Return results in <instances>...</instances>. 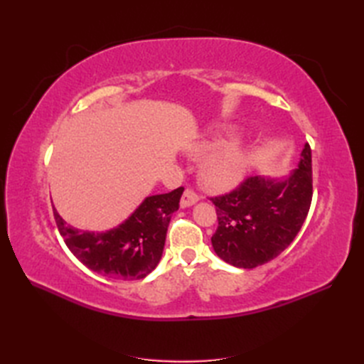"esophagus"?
I'll list each match as a JSON object with an SVG mask.
<instances>
[{
  "instance_id": "34e87169",
  "label": "esophagus",
  "mask_w": 364,
  "mask_h": 364,
  "mask_svg": "<svg viewBox=\"0 0 364 364\" xmlns=\"http://www.w3.org/2000/svg\"><path fill=\"white\" fill-rule=\"evenodd\" d=\"M199 202V197H197V194L191 190H185L182 197H181V206L182 208H188V206H193L194 203Z\"/></svg>"
}]
</instances>
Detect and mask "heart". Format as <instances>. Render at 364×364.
Masks as SVG:
<instances>
[{"label":"heart","instance_id":"b5f03b06","mask_svg":"<svg viewBox=\"0 0 364 364\" xmlns=\"http://www.w3.org/2000/svg\"><path fill=\"white\" fill-rule=\"evenodd\" d=\"M228 144V139L215 136L206 141L196 142L191 153L205 156ZM255 162V150L246 146H232L215 155L209 156L200 168V179L206 188L213 191H225L243 181Z\"/></svg>","mask_w":364,"mask_h":364}]
</instances>
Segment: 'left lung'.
I'll return each instance as SVG.
<instances>
[{"label":"left lung","instance_id":"left-lung-1","mask_svg":"<svg viewBox=\"0 0 364 364\" xmlns=\"http://www.w3.org/2000/svg\"><path fill=\"white\" fill-rule=\"evenodd\" d=\"M313 197L311 149L308 142L297 167L284 179L252 176L229 194L213 197L218 228L214 252L240 269L262 266L290 246Z\"/></svg>","mask_w":364,"mask_h":364}]
</instances>
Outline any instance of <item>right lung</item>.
Instances as JSON below:
<instances>
[{
	"instance_id": "add662e5",
	"label": "right lung",
	"mask_w": 364,
	"mask_h": 364,
	"mask_svg": "<svg viewBox=\"0 0 364 364\" xmlns=\"http://www.w3.org/2000/svg\"><path fill=\"white\" fill-rule=\"evenodd\" d=\"M183 188L146 197L123 223L105 232L75 229L54 218L65 245L87 269L103 277L134 281L146 278L161 261L173 213L179 209Z\"/></svg>"
}]
</instances>
